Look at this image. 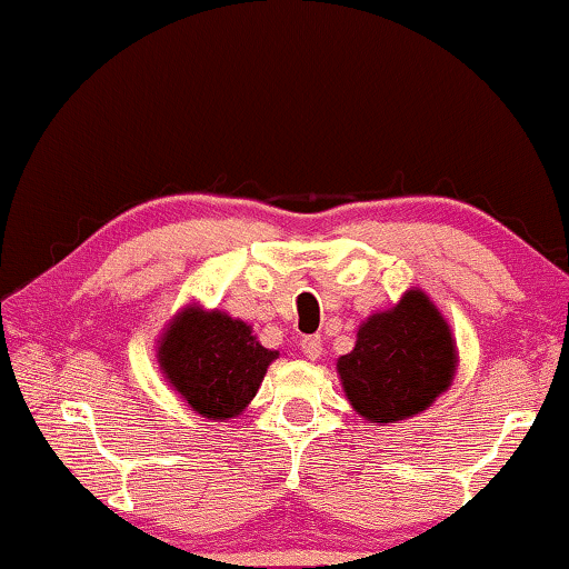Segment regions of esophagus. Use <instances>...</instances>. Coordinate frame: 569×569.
<instances>
[{"label":"esophagus","mask_w":569,"mask_h":569,"mask_svg":"<svg viewBox=\"0 0 569 569\" xmlns=\"http://www.w3.org/2000/svg\"><path fill=\"white\" fill-rule=\"evenodd\" d=\"M301 349L306 353V359L316 361L321 356V336H303L301 341Z\"/></svg>","instance_id":"esophagus-1"}]
</instances>
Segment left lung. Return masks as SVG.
I'll use <instances>...</instances> for the list:
<instances>
[{
    "label": "left lung",
    "mask_w": 569,
    "mask_h": 569,
    "mask_svg": "<svg viewBox=\"0 0 569 569\" xmlns=\"http://www.w3.org/2000/svg\"><path fill=\"white\" fill-rule=\"evenodd\" d=\"M455 363L447 321L421 291H409L361 323L353 351L339 359V377L366 421L393 423L427 409L451 383Z\"/></svg>",
    "instance_id": "1"
}]
</instances>
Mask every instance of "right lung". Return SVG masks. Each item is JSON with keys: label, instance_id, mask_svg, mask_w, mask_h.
<instances>
[{"label": "right lung", "instance_id": "add662e5", "mask_svg": "<svg viewBox=\"0 0 569 569\" xmlns=\"http://www.w3.org/2000/svg\"><path fill=\"white\" fill-rule=\"evenodd\" d=\"M158 356L162 373L192 411L223 421L248 407L278 353L263 349L243 321L192 306L170 323Z\"/></svg>", "mask_w": 569, "mask_h": 569}]
</instances>
